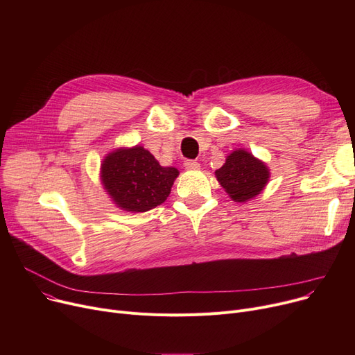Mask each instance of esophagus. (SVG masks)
<instances>
[{"instance_id": "1", "label": "esophagus", "mask_w": 355, "mask_h": 355, "mask_svg": "<svg viewBox=\"0 0 355 355\" xmlns=\"http://www.w3.org/2000/svg\"><path fill=\"white\" fill-rule=\"evenodd\" d=\"M184 166L187 168V170H196V168L200 166V164L197 161H194V159H185L184 161Z\"/></svg>"}]
</instances>
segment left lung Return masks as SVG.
Listing matches in <instances>:
<instances>
[{
	"label": "left lung",
	"instance_id": "1",
	"mask_svg": "<svg viewBox=\"0 0 355 355\" xmlns=\"http://www.w3.org/2000/svg\"><path fill=\"white\" fill-rule=\"evenodd\" d=\"M216 177L234 201L245 202L265 189L269 171L262 161L239 149L227 157L226 164L216 171Z\"/></svg>",
	"mask_w": 355,
	"mask_h": 355
}]
</instances>
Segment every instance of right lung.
Wrapping results in <instances>:
<instances>
[{"instance_id":"obj_1","label":"right lung","mask_w":355,"mask_h":355,"mask_svg":"<svg viewBox=\"0 0 355 355\" xmlns=\"http://www.w3.org/2000/svg\"><path fill=\"white\" fill-rule=\"evenodd\" d=\"M178 170L161 166L142 146L118 149L102 164V181L109 196L128 211H148L170 196Z\"/></svg>"}]
</instances>
